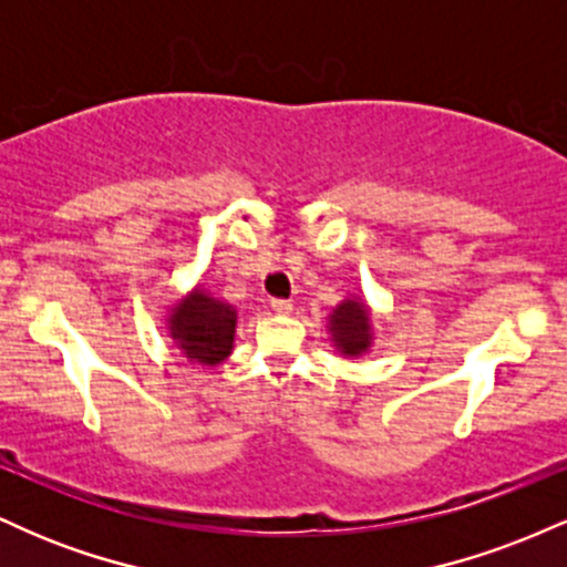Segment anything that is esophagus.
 <instances>
[{
	"mask_svg": "<svg viewBox=\"0 0 567 567\" xmlns=\"http://www.w3.org/2000/svg\"><path fill=\"white\" fill-rule=\"evenodd\" d=\"M271 309H275L277 315H290L292 303L285 301V298H275V301H271Z\"/></svg>",
	"mask_w": 567,
	"mask_h": 567,
	"instance_id": "1",
	"label": "esophagus"
}]
</instances>
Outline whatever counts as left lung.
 I'll list each match as a JSON object with an SVG mask.
<instances>
[{
    "label": "left lung",
    "mask_w": 567,
    "mask_h": 567,
    "mask_svg": "<svg viewBox=\"0 0 567 567\" xmlns=\"http://www.w3.org/2000/svg\"><path fill=\"white\" fill-rule=\"evenodd\" d=\"M328 338L336 351L347 360H360L365 357L375 341L373 311L362 296L341 298L328 315Z\"/></svg>",
    "instance_id": "8db88e82"
}]
</instances>
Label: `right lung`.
Returning <instances> with one entry per match:
<instances>
[{
	"instance_id": "add662e5",
	"label": "right lung",
	"mask_w": 567,
	"mask_h": 567,
	"mask_svg": "<svg viewBox=\"0 0 567 567\" xmlns=\"http://www.w3.org/2000/svg\"><path fill=\"white\" fill-rule=\"evenodd\" d=\"M165 328L181 357H186L192 365L210 370L226 362L234 351L237 309L202 285H194L178 301L167 306Z\"/></svg>"
}]
</instances>
